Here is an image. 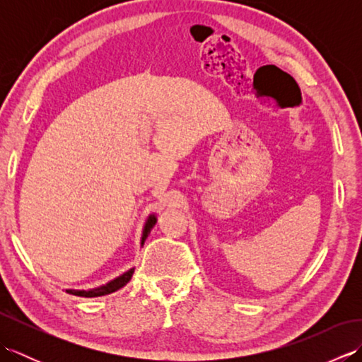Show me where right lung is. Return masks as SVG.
I'll return each mask as SVG.
<instances>
[{
  "instance_id": "1",
  "label": "right lung",
  "mask_w": 362,
  "mask_h": 362,
  "mask_svg": "<svg viewBox=\"0 0 362 362\" xmlns=\"http://www.w3.org/2000/svg\"><path fill=\"white\" fill-rule=\"evenodd\" d=\"M157 222V216L156 214H149L148 221H146V224L143 227V235H141V247L143 244L146 241V238L149 236L151 230L153 228V226H156ZM135 272V267L129 269L127 272L121 274L119 276H117V279L110 280L109 283L103 284V286H98V288H93V289H66V292H70V294L73 296H78V297H101V296H107V294H112V292L121 289L122 286H126V284L130 281V279H132V275Z\"/></svg>"
}]
</instances>
